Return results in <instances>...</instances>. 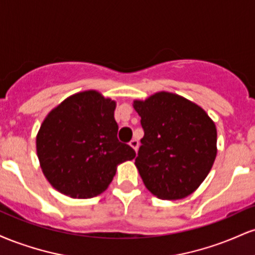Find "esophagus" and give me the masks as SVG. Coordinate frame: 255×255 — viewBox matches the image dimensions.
I'll list each match as a JSON object with an SVG mask.
<instances>
[{"mask_svg": "<svg viewBox=\"0 0 255 255\" xmlns=\"http://www.w3.org/2000/svg\"><path fill=\"white\" fill-rule=\"evenodd\" d=\"M129 145H130V147H133L134 150H135V152H136L137 146H139V141H137L136 139H131L130 141H129Z\"/></svg>", "mask_w": 255, "mask_h": 255, "instance_id": "obj_1", "label": "esophagus"}]
</instances>
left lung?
Segmentation results:
<instances>
[{
  "mask_svg": "<svg viewBox=\"0 0 255 255\" xmlns=\"http://www.w3.org/2000/svg\"><path fill=\"white\" fill-rule=\"evenodd\" d=\"M133 108L141 118L135 166L146 188L163 200H177L199 188L217 156V129L203 108L160 91Z\"/></svg>",
  "mask_w": 255,
  "mask_h": 255,
  "instance_id": "1",
  "label": "left lung"
}]
</instances>
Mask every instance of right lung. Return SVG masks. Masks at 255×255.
Segmentation results:
<instances>
[{
  "label": "right lung",
  "instance_id": "obj_1",
  "mask_svg": "<svg viewBox=\"0 0 255 255\" xmlns=\"http://www.w3.org/2000/svg\"><path fill=\"white\" fill-rule=\"evenodd\" d=\"M116 102L96 90L74 93L44 119L36 136L44 176L64 195L87 199L103 193L121 163L135 151L119 141Z\"/></svg>",
  "mask_w": 255,
  "mask_h": 255
}]
</instances>
